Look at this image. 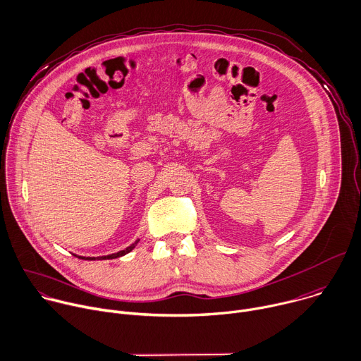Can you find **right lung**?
<instances>
[{"label":"right lung","mask_w":361,"mask_h":361,"mask_svg":"<svg viewBox=\"0 0 361 361\" xmlns=\"http://www.w3.org/2000/svg\"><path fill=\"white\" fill-rule=\"evenodd\" d=\"M139 240H136L135 243H132L129 247H126L125 250H121V252H118V253H114V255H108V256H102V257H98V260H105V259H115V257H121V256H123V255H126V253H129L135 246H136V243H137ZM80 257V256H78ZM81 259H85V260H95V257H82L81 256Z\"/></svg>","instance_id":"obj_1"}]
</instances>
